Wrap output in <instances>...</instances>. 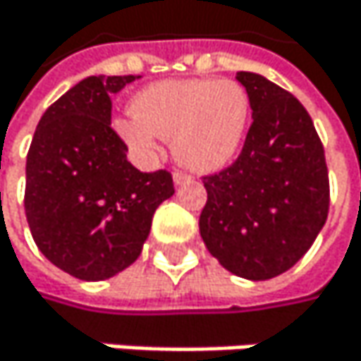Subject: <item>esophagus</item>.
<instances>
[{"label": "esophagus", "mask_w": 361, "mask_h": 361, "mask_svg": "<svg viewBox=\"0 0 361 361\" xmlns=\"http://www.w3.org/2000/svg\"><path fill=\"white\" fill-rule=\"evenodd\" d=\"M192 180L188 173H183V171H173V183L176 185H181V183H188V181Z\"/></svg>", "instance_id": "34e87169"}]
</instances>
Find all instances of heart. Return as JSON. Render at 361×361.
I'll return each mask as SVG.
<instances>
[{
  "label": "heart",
  "mask_w": 361,
  "mask_h": 361,
  "mask_svg": "<svg viewBox=\"0 0 361 361\" xmlns=\"http://www.w3.org/2000/svg\"><path fill=\"white\" fill-rule=\"evenodd\" d=\"M131 114L116 118L114 131L133 152L154 157L157 137L171 140L181 165L209 173L238 152L251 118V96L232 79H169L140 90Z\"/></svg>",
  "instance_id": "b5f03b06"
}]
</instances>
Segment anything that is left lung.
Segmentation results:
<instances>
[{
	"instance_id": "8db88e82",
	"label": "left lung",
	"mask_w": 361,
	"mask_h": 361,
	"mask_svg": "<svg viewBox=\"0 0 361 361\" xmlns=\"http://www.w3.org/2000/svg\"><path fill=\"white\" fill-rule=\"evenodd\" d=\"M236 79L251 96L252 123L238 159L202 178L198 228L228 271L269 280L310 251L326 224L328 167L314 121L293 94L255 73Z\"/></svg>"
}]
</instances>
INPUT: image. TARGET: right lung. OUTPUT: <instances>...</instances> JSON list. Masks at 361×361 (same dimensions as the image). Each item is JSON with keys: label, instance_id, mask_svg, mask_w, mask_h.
Returning <instances> with one entry per match:
<instances>
[{"label": "right lung", "instance_id": "obj_1", "mask_svg": "<svg viewBox=\"0 0 361 361\" xmlns=\"http://www.w3.org/2000/svg\"><path fill=\"white\" fill-rule=\"evenodd\" d=\"M135 79L79 81L43 112L27 154L25 213L33 240L79 280H106L129 267L154 211L176 192L167 169H135L127 144L110 127V96Z\"/></svg>", "mask_w": 361, "mask_h": 361}]
</instances>
